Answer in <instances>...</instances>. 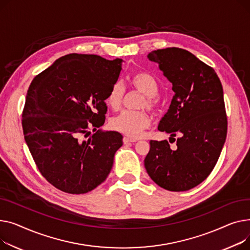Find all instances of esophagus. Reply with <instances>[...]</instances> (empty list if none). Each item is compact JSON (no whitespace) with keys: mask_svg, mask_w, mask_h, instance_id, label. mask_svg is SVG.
Wrapping results in <instances>:
<instances>
[{"mask_svg":"<svg viewBox=\"0 0 250 250\" xmlns=\"http://www.w3.org/2000/svg\"><path fill=\"white\" fill-rule=\"evenodd\" d=\"M123 142H124L125 144H127V143H132V142H136V139H131V138H128V137H124V138H123Z\"/></svg>","mask_w":250,"mask_h":250,"instance_id":"obj_1","label":"esophagus"}]
</instances>
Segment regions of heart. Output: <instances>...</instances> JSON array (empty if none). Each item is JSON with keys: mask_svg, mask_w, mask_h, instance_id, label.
Returning a JSON list of instances; mask_svg holds the SVG:
<instances>
[{"mask_svg": "<svg viewBox=\"0 0 250 250\" xmlns=\"http://www.w3.org/2000/svg\"><path fill=\"white\" fill-rule=\"evenodd\" d=\"M131 84L137 91L145 95L141 107L154 109L157 105L156 94L158 85L155 79L147 72H136L130 79ZM125 87L121 81H117L111 86L106 98L107 105L113 110H119L124 99ZM151 124V117L144 111H124L120 115L114 117L110 121V126L115 131L130 137H140L146 128Z\"/></svg>", "mask_w": 250, "mask_h": 250, "instance_id": "1", "label": "heart"}]
</instances>
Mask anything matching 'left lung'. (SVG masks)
<instances>
[{
    "label": "left lung",
    "instance_id": "8db88e82",
    "mask_svg": "<svg viewBox=\"0 0 250 250\" xmlns=\"http://www.w3.org/2000/svg\"><path fill=\"white\" fill-rule=\"evenodd\" d=\"M147 57L172 83L174 95L157 129L177 144L150 140L144 167L159 187L184 192L207 179L222 151L227 135L223 87L215 70L188 50L168 47Z\"/></svg>",
    "mask_w": 250,
    "mask_h": 250
}]
</instances>
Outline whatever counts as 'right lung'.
Segmentation results:
<instances>
[{
  "label": "right lung",
  "instance_id": "obj_1",
  "mask_svg": "<svg viewBox=\"0 0 250 250\" xmlns=\"http://www.w3.org/2000/svg\"><path fill=\"white\" fill-rule=\"evenodd\" d=\"M122 62L121 58L67 54L29 86L22 115L24 138L41 174L62 192H91L113 167L123 136L99 129L90 137L89 128L104 125L105 100L118 81Z\"/></svg>",
  "mask_w": 250,
  "mask_h": 250
}]
</instances>
